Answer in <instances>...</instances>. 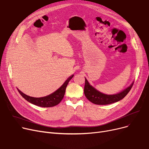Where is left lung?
<instances>
[{
  "mask_svg": "<svg viewBox=\"0 0 149 149\" xmlns=\"http://www.w3.org/2000/svg\"><path fill=\"white\" fill-rule=\"evenodd\" d=\"M133 82L130 86L127 88L125 90L123 91L121 93H119L116 95H107L103 94L101 92L96 90L89 84L87 80L86 79L84 86V94L86 96L87 100H88L92 103L97 105H107L112 103L118 102L123 99L131 90L133 85Z\"/></svg>",
  "mask_w": 149,
  "mask_h": 149,
  "instance_id": "1",
  "label": "left lung"
}]
</instances>
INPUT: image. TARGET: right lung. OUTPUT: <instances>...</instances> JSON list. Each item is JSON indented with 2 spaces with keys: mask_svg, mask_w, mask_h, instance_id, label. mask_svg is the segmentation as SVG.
<instances>
[{
  "mask_svg": "<svg viewBox=\"0 0 149 149\" xmlns=\"http://www.w3.org/2000/svg\"><path fill=\"white\" fill-rule=\"evenodd\" d=\"M74 75H72L68 77V79L64 82L62 86L58 90H56L53 93L49 95L48 96L42 97H33L29 96H27L25 94L23 93L22 91H20L19 89L18 91L25 100L29 102L34 104L36 105L42 107H51L58 105L62 101L63 96H64L65 90L69 81L72 79Z\"/></svg>",
  "mask_w": 149,
  "mask_h": 149,
  "instance_id": "obj_1",
  "label": "right lung"
}]
</instances>
